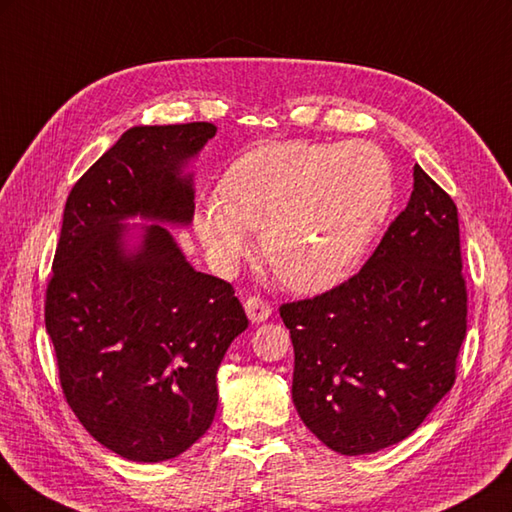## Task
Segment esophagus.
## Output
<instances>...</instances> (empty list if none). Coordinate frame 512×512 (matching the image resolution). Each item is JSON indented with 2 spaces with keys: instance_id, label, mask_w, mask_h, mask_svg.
Returning a JSON list of instances; mask_svg holds the SVG:
<instances>
[{
  "instance_id": "obj_1",
  "label": "esophagus",
  "mask_w": 512,
  "mask_h": 512,
  "mask_svg": "<svg viewBox=\"0 0 512 512\" xmlns=\"http://www.w3.org/2000/svg\"><path fill=\"white\" fill-rule=\"evenodd\" d=\"M245 314L254 324L265 322L271 316V305L267 301H262L260 297H250L245 301Z\"/></svg>"
}]
</instances>
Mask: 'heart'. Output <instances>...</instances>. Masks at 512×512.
<instances>
[{
    "instance_id": "1",
    "label": "heart",
    "mask_w": 512,
    "mask_h": 512,
    "mask_svg": "<svg viewBox=\"0 0 512 512\" xmlns=\"http://www.w3.org/2000/svg\"><path fill=\"white\" fill-rule=\"evenodd\" d=\"M220 198L196 205L194 228L222 273L250 254L247 232L280 280L327 290L356 269L395 200L386 153L367 141L267 143L228 166Z\"/></svg>"
}]
</instances>
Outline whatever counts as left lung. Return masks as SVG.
Masks as SVG:
<instances>
[{
    "label": "left lung",
    "instance_id": "left-lung-1",
    "mask_svg": "<svg viewBox=\"0 0 512 512\" xmlns=\"http://www.w3.org/2000/svg\"><path fill=\"white\" fill-rule=\"evenodd\" d=\"M280 316L294 408L322 444L367 455L406 440L453 389L468 327L453 198L416 164L408 207L363 269Z\"/></svg>",
    "mask_w": 512,
    "mask_h": 512
}]
</instances>
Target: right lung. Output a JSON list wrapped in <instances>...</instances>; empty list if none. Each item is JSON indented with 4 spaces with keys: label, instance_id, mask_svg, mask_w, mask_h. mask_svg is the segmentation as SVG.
Wrapping results in <instances>:
<instances>
[{
    "label": "right lung",
    "instance_id": "1",
    "mask_svg": "<svg viewBox=\"0 0 512 512\" xmlns=\"http://www.w3.org/2000/svg\"><path fill=\"white\" fill-rule=\"evenodd\" d=\"M207 121L134 126L74 183L46 288L44 324L68 406L130 461L173 459L218 410V367L247 329L232 286L196 271L164 224L194 218L185 166ZM141 217L128 248L126 219Z\"/></svg>",
    "mask_w": 512,
    "mask_h": 512
}]
</instances>
